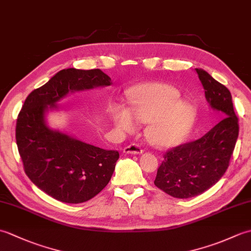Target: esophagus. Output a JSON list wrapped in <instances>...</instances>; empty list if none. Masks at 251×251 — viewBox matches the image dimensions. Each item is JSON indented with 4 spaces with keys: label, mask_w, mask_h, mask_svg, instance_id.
Wrapping results in <instances>:
<instances>
[{
    "label": "esophagus",
    "mask_w": 251,
    "mask_h": 251,
    "mask_svg": "<svg viewBox=\"0 0 251 251\" xmlns=\"http://www.w3.org/2000/svg\"><path fill=\"white\" fill-rule=\"evenodd\" d=\"M123 152L127 154H141L143 151L140 146L136 145V143H131V145L125 147Z\"/></svg>",
    "instance_id": "1"
}]
</instances>
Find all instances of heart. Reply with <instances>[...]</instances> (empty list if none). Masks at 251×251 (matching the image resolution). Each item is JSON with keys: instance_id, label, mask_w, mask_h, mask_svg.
Masks as SVG:
<instances>
[{"instance_id": "obj_1", "label": "heart", "mask_w": 251, "mask_h": 251, "mask_svg": "<svg viewBox=\"0 0 251 251\" xmlns=\"http://www.w3.org/2000/svg\"><path fill=\"white\" fill-rule=\"evenodd\" d=\"M178 89L166 84H141L130 89V112L124 106L112 110V119L120 129L129 131L138 121L149 123L147 137L158 147L182 142L194 126L196 111L189 101L180 100Z\"/></svg>"}]
</instances>
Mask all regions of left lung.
<instances>
[{"label":"left lung","mask_w":251,"mask_h":251,"mask_svg":"<svg viewBox=\"0 0 251 251\" xmlns=\"http://www.w3.org/2000/svg\"><path fill=\"white\" fill-rule=\"evenodd\" d=\"M195 70L207 102L222 117L200 139L164 154L154 184L176 199L200 195L221 179L230 164L239 130L230 90L202 69Z\"/></svg>","instance_id":"1"}]
</instances>
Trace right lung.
Wrapping results in <instances>:
<instances>
[{
    "instance_id": "right-lung-1",
    "label": "right lung",
    "mask_w": 251,
    "mask_h": 251,
    "mask_svg": "<svg viewBox=\"0 0 251 251\" xmlns=\"http://www.w3.org/2000/svg\"><path fill=\"white\" fill-rule=\"evenodd\" d=\"M111 78L100 69H63L26 97L16 124V142L25 175L55 200L78 204L104 189L120 154L77 140L46 125L45 113L69 93L104 87Z\"/></svg>"
}]
</instances>
